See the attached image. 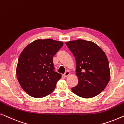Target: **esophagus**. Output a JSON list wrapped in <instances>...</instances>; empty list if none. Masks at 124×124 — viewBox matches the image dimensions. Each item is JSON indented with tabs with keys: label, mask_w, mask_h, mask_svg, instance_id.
Returning a JSON list of instances; mask_svg holds the SVG:
<instances>
[{
	"label": "esophagus",
	"mask_w": 124,
	"mask_h": 124,
	"mask_svg": "<svg viewBox=\"0 0 124 124\" xmlns=\"http://www.w3.org/2000/svg\"><path fill=\"white\" fill-rule=\"evenodd\" d=\"M70 73L69 71H66V72L64 73L63 75V77H64V78L67 77V76L70 75Z\"/></svg>",
	"instance_id": "esophagus-1"
}]
</instances>
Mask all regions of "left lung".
<instances>
[{
  "label": "left lung",
  "instance_id": "left-lung-1",
  "mask_svg": "<svg viewBox=\"0 0 124 124\" xmlns=\"http://www.w3.org/2000/svg\"><path fill=\"white\" fill-rule=\"evenodd\" d=\"M76 62V75L79 83L72 88L74 94L84 98H93L101 93L110 79L107 57L94 43L79 39L66 43Z\"/></svg>",
  "mask_w": 124,
  "mask_h": 124
}]
</instances>
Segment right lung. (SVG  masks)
Instances as JSON below:
<instances>
[{
	"label": "right lung",
	"mask_w": 124,
	"mask_h": 124,
	"mask_svg": "<svg viewBox=\"0 0 124 124\" xmlns=\"http://www.w3.org/2000/svg\"><path fill=\"white\" fill-rule=\"evenodd\" d=\"M63 45L62 41L51 39H38L22 50L16 75L21 86L29 95L43 98L54 90L62 75L54 71L53 57Z\"/></svg>",
	"instance_id": "1"
}]
</instances>
